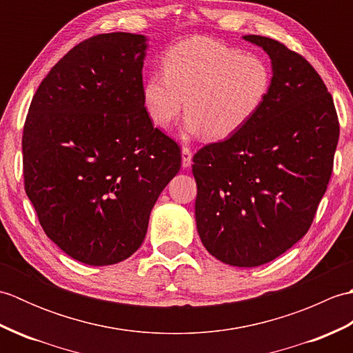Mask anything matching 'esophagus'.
Returning a JSON list of instances; mask_svg holds the SVG:
<instances>
[{
  "mask_svg": "<svg viewBox=\"0 0 353 353\" xmlns=\"http://www.w3.org/2000/svg\"><path fill=\"white\" fill-rule=\"evenodd\" d=\"M192 162V152L190 147H183L182 148V167L188 168Z\"/></svg>",
  "mask_w": 353,
  "mask_h": 353,
  "instance_id": "obj_1",
  "label": "esophagus"
}]
</instances>
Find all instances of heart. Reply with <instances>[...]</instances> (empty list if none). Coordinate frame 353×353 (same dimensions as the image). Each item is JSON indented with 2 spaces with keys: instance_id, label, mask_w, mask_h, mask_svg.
I'll use <instances>...</instances> for the list:
<instances>
[{
  "instance_id": "heart-1",
  "label": "heart",
  "mask_w": 353,
  "mask_h": 353,
  "mask_svg": "<svg viewBox=\"0 0 353 353\" xmlns=\"http://www.w3.org/2000/svg\"><path fill=\"white\" fill-rule=\"evenodd\" d=\"M163 71L144 85V106L161 129L176 121L183 109L186 130L224 139L249 124L264 106L272 71L261 57L206 37L176 43L163 59Z\"/></svg>"
}]
</instances>
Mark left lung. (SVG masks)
Segmentation results:
<instances>
[{
  "label": "left lung",
  "instance_id": "obj_1",
  "mask_svg": "<svg viewBox=\"0 0 353 353\" xmlns=\"http://www.w3.org/2000/svg\"><path fill=\"white\" fill-rule=\"evenodd\" d=\"M272 59L259 114L192 157L196 223L206 250L224 264L258 267L311 228L332 174L340 124L332 95L299 52L247 34Z\"/></svg>",
  "mask_w": 353,
  "mask_h": 353
}]
</instances>
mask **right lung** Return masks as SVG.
Instances as JSON below:
<instances>
[{"instance_id":"add662e5","label":"right lung","mask_w":353,"mask_h":353,"mask_svg":"<svg viewBox=\"0 0 353 353\" xmlns=\"http://www.w3.org/2000/svg\"><path fill=\"white\" fill-rule=\"evenodd\" d=\"M145 36L80 42L47 74L22 133L26 192L52 243L88 265L124 261L181 170L177 142L144 106Z\"/></svg>"}]
</instances>
